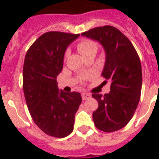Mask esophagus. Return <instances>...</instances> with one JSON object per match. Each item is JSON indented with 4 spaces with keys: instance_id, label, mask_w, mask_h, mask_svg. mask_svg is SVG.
Returning a JSON list of instances; mask_svg holds the SVG:
<instances>
[{
    "instance_id": "esophagus-1",
    "label": "esophagus",
    "mask_w": 159,
    "mask_h": 159,
    "mask_svg": "<svg viewBox=\"0 0 159 159\" xmlns=\"http://www.w3.org/2000/svg\"><path fill=\"white\" fill-rule=\"evenodd\" d=\"M81 96H82L83 100H87V99L91 98V95L89 93H83L81 94Z\"/></svg>"
}]
</instances>
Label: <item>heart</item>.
Returning a JSON list of instances; mask_svg holds the SVG:
<instances>
[{"mask_svg": "<svg viewBox=\"0 0 159 159\" xmlns=\"http://www.w3.org/2000/svg\"><path fill=\"white\" fill-rule=\"evenodd\" d=\"M76 48L79 53H80L84 58H86L90 56H93V57L95 56L96 53L98 52V42L92 40V39H83L80 41L78 42ZM66 54L67 53H66ZM85 79H87V76H85V75L81 77L82 80H84Z\"/></svg>", "mask_w": 159, "mask_h": 159, "instance_id": "b5f03b06", "label": "heart"}]
</instances>
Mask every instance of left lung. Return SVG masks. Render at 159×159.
Returning <instances> with one entry per match:
<instances>
[{
	"label": "left lung",
	"instance_id": "obj_1",
	"mask_svg": "<svg viewBox=\"0 0 159 159\" xmlns=\"http://www.w3.org/2000/svg\"><path fill=\"white\" fill-rule=\"evenodd\" d=\"M81 35L99 41L106 51L102 76L105 83H111V91L92 94L98 102L93 119L98 129L115 132L129 123L138 106L142 85L140 57L129 39L115 27H95Z\"/></svg>",
	"mask_w": 159,
	"mask_h": 159
}]
</instances>
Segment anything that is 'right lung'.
I'll list each match as a JSON object with an SVG mask.
<instances>
[{
    "label": "right lung",
    "mask_w": 159,
    "mask_h": 159,
    "mask_svg": "<svg viewBox=\"0 0 159 159\" xmlns=\"http://www.w3.org/2000/svg\"><path fill=\"white\" fill-rule=\"evenodd\" d=\"M79 35L45 32L31 44L25 56L23 88L30 115L41 131L57 138L71 133L75 115L82 102L77 92L59 93L57 82L66 49Z\"/></svg>",
    "instance_id": "obj_1"
}]
</instances>
